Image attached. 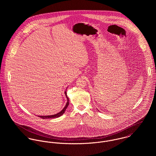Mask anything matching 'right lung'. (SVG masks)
Instances as JSON below:
<instances>
[{"label":"right lung","mask_w":156,"mask_h":156,"mask_svg":"<svg viewBox=\"0 0 156 156\" xmlns=\"http://www.w3.org/2000/svg\"><path fill=\"white\" fill-rule=\"evenodd\" d=\"M65 94H66V97H67V103H66V106L64 107V108L60 112H59V113H56V114L53 115L38 116H39V117H40V118H41L42 119H51V118H58V117H59V116H62V115L64 113V112L66 111V109H67V107L68 106V105H69V98H68V97H67V92H66V91L65 92Z\"/></svg>","instance_id":"1"}]
</instances>
